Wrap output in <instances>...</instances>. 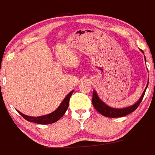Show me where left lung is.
<instances>
[{
  "mask_svg": "<svg viewBox=\"0 0 155 155\" xmlns=\"http://www.w3.org/2000/svg\"><path fill=\"white\" fill-rule=\"evenodd\" d=\"M141 51L142 53H144L142 50ZM149 80V79H148ZM148 83H147L146 87H145V90H144L143 93H142V96L140 97V98L139 99L137 102L134 104L131 105V106L126 107L124 108H114L108 106L107 104L104 103L100 97L97 95V92H96L95 90H93V94H92V104L94 106V107L95 108L96 110H97V112L100 113L101 114H102L104 117H110V118H115V117H124V116H127L128 114H131L132 112H133L134 110H136V108L139 107V105L140 104L141 101H142V98H143L144 95H145V91H146V88H148Z\"/></svg>",
  "mask_w": 155,
  "mask_h": 155,
  "instance_id": "obj_1",
  "label": "left lung"
}]
</instances>
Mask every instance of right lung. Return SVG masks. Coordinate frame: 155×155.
Masks as SVG:
<instances>
[{"label":"right lung","mask_w":155,"mask_h":155,"mask_svg":"<svg viewBox=\"0 0 155 155\" xmlns=\"http://www.w3.org/2000/svg\"><path fill=\"white\" fill-rule=\"evenodd\" d=\"M73 92V90L70 91V92L66 96L65 98L63 100V101L61 102V104L59 105V107H58L54 112L51 113V114H46V115L44 116H40V117H30V116L25 115V114H23L22 113H21L20 111H17L24 119L29 121V122H32L38 124H42V125L54 124V123L59 120L66 113V111H67L69 106L70 98V97H71Z\"/></svg>","instance_id":"1"}]
</instances>
